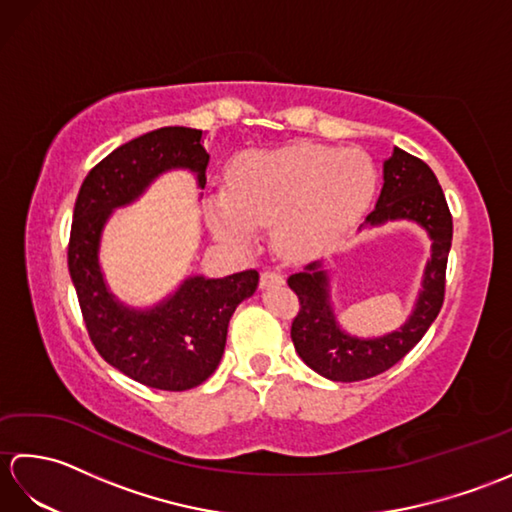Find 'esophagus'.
<instances>
[{"instance_id": "1", "label": "esophagus", "mask_w": 512, "mask_h": 512, "mask_svg": "<svg viewBox=\"0 0 512 512\" xmlns=\"http://www.w3.org/2000/svg\"><path fill=\"white\" fill-rule=\"evenodd\" d=\"M284 284V275L275 273V270H264L262 277H259V286L262 288H277Z\"/></svg>"}]
</instances>
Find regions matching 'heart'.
I'll use <instances>...</instances> for the list:
<instances>
[{"label": "heart", "instance_id": "1", "mask_svg": "<svg viewBox=\"0 0 512 512\" xmlns=\"http://www.w3.org/2000/svg\"><path fill=\"white\" fill-rule=\"evenodd\" d=\"M376 189V169L361 149L297 143L250 151L233 162L228 191L206 202L211 231L246 246L257 226L277 224L290 255H314L339 242L361 220Z\"/></svg>", "mask_w": 512, "mask_h": 512}]
</instances>
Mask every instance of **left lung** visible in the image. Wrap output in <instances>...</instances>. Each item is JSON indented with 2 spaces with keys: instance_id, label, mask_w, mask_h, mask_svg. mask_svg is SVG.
<instances>
[{
  "instance_id": "8db88e82",
  "label": "left lung",
  "mask_w": 512,
  "mask_h": 512,
  "mask_svg": "<svg viewBox=\"0 0 512 512\" xmlns=\"http://www.w3.org/2000/svg\"><path fill=\"white\" fill-rule=\"evenodd\" d=\"M383 180L380 198L363 226L411 220L420 224L433 242L416 308L405 325L378 339L350 336L336 323L330 306V277L321 262H312L303 273L288 277L290 290L299 297V312L290 328L295 350L314 372L339 383L378 376L402 361L436 321L444 303L453 217L436 173L427 162L394 147V154L383 165Z\"/></svg>"
}]
</instances>
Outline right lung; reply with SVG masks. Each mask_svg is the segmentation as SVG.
I'll return each mask as SVG.
<instances>
[{"label": "right lung", "mask_w": 512, "mask_h": 512, "mask_svg": "<svg viewBox=\"0 0 512 512\" xmlns=\"http://www.w3.org/2000/svg\"><path fill=\"white\" fill-rule=\"evenodd\" d=\"M206 165L209 154L200 129L160 127L105 156L76 195L68 268L85 328L107 363L154 389H193L215 372L224 354L228 321L239 303L257 290L259 273L189 277L156 308L134 310L105 286L99 266L101 233L114 209L134 202L169 169L193 171L204 189Z\"/></svg>", "instance_id": "obj_1"}]
</instances>
